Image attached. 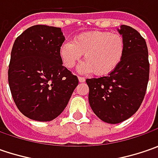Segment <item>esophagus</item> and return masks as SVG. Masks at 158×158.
<instances>
[{"instance_id": "esophagus-1", "label": "esophagus", "mask_w": 158, "mask_h": 158, "mask_svg": "<svg viewBox=\"0 0 158 158\" xmlns=\"http://www.w3.org/2000/svg\"><path fill=\"white\" fill-rule=\"evenodd\" d=\"M78 80H79V82H85V78H84V77H82V76H79V77H78Z\"/></svg>"}]
</instances>
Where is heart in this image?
I'll return each instance as SVG.
<instances>
[{
  "mask_svg": "<svg viewBox=\"0 0 158 158\" xmlns=\"http://www.w3.org/2000/svg\"><path fill=\"white\" fill-rule=\"evenodd\" d=\"M126 50L124 38L108 31H88L76 36L73 42H64L60 55L64 66L72 69L84 54L85 61L78 68L83 73L107 76L118 68Z\"/></svg>",
  "mask_w": 158,
  "mask_h": 158,
  "instance_id": "heart-1",
  "label": "heart"
}]
</instances>
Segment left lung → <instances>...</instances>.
Wrapping results in <instances>:
<instances>
[{"mask_svg": "<svg viewBox=\"0 0 158 158\" xmlns=\"http://www.w3.org/2000/svg\"><path fill=\"white\" fill-rule=\"evenodd\" d=\"M126 50L118 68L108 76L87 79L89 102L101 120L118 124L134 115L143 103L149 77L146 41L135 29L121 25Z\"/></svg>", "mask_w": 158, "mask_h": 158, "instance_id": "1", "label": "left lung"}]
</instances>
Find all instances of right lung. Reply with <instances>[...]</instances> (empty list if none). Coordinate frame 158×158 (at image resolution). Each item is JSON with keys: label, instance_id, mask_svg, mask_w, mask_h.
I'll return each mask as SVG.
<instances>
[{"label": "right lung", "instance_id": "obj_1", "mask_svg": "<svg viewBox=\"0 0 158 158\" xmlns=\"http://www.w3.org/2000/svg\"><path fill=\"white\" fill-rule=\"evenodd\" d=\"M60 28H28L15 40L9 61V84L18 110L27 118L51 121L63 112L78 78L62 66Z\"/></svg>", "mask_w": 158, "mask_h": 158}]
</instances>
